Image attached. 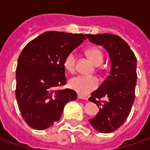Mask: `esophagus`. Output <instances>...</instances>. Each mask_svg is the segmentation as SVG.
<instances>
[{
	"label": "esophagus",
	"mask_w": 150,
	"mask_h": 150,
	"mask_svg": "<svg viewBox=\"0 0 150 150\" xmlns=\"http://www.w3.org/2000/svg\"><path fill=\"white\" fill-rule=\"evenodd\" d=\"M78 99H79V100H88V98L87 97V96H83V95L79 94L78 95Z\"/></svg>",
	"instance_id": "obj_1"
}]
</instances>
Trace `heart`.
Returning a JSON list of instances; mask_svg holds the SVG:
<instances>
[{"mask_svg":"<svg viewBox=\"0 0 150 150\" xmlns=\"http://www.w3.org/2000/svg\"><path fill=\"white\" fill-rule=\"evenodd\" d=\"M87 54L95 65H100L104 60V55L100 48L92 46L86 50ZM76 57L75 52L68 53L63 59V67L66 71L73 72L75 69ZM100 81L96 76L76 75L70 79L69 86L74 91L81 95H86L98 88Z\"/></svg>","mask_w":150,"mask_h":150,"instance_id":"1","label":"heart"}]
</instances>
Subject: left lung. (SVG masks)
<instances>
[{
    "label": "left lung",
    "instance_id": "8db88e82",
    "mask_svg": "<svg viewBox=\"0 0 150 150\" xmlns=\"http://www.w3.org/2000/svg\"><path fill=\"white\" fill-rule=\"evenodd\" d=\"M90 42L107 50L111 59L110 73L88 100L100 107V112L89 122L103 133L116 131L128 118L135 100L137 58L128 43L111 34H87ZM106 98L107 101H102Z\"/></svg>",
    "mask_w": 150,
    "mask_h": 150
}]
</instances>
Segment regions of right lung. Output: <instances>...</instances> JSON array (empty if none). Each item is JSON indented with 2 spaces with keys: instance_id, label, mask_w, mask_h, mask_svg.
Instances as JSON below:
<instances>
[{
  "instance_id": "right-lung-1",
  "label": "right lung",
  "mask_w": 150,
  "mask_h": 150,
  "mask_svg": "<svg viewBox=\"0 0 150 150\" xmlns=\"http://www.w3.org/2000/svg\"><path fill=\"white\" fill-rule=\"evenodd\" d=\"M86 38L84 34L47 31L34 38L19 55L16 98L28 125L42 130L58 122L64 106L77 99L67 83L63 59Z\"/></svg>"
}]
</instances>
